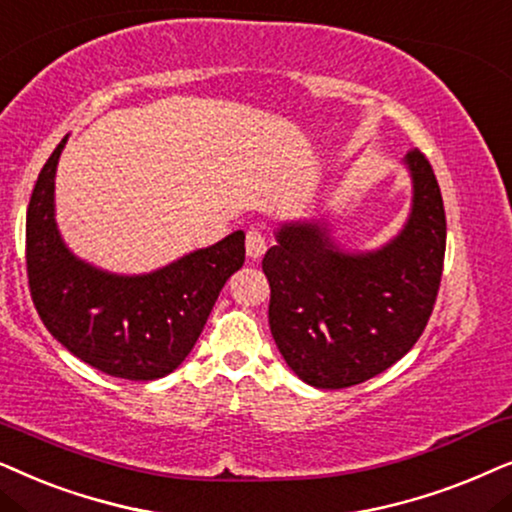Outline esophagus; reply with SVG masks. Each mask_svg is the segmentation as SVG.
<instances>
[{
	"label": "esophagus",
	"instance_id": "1",
	"mask_svg": "<svg viewBox=\"0 0 512 512\" xmlns=\"http://www.w3.org/2000/svg\"><path fill=\"white\" fill-rule=\"evenodd\" d=\"M267 248H269V238L264 236V231L250 229L248 236H245V250H248V257H252V260H260L264 252H267Z\"/></svg>",
	"mask_w": 512,
	"mask_h": 512
}]
</instances>
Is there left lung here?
<instances>
[{
    "label": "left lung",
    "mask_w": 512,
    "mask_h": 512,
    "mask_svg": "<svg viewBox=\"0 0 512 512\" xmlns=\"http://www.w3.org/2000/svg\"><path fill=\"white\" fill-rule=\"evenodd\" d=\"M412 210L403 231L370 252H346L327 222H285L262 269L269 327L285 363L316 388L377 377L417 344L438 297L447 222L438 180L407 154Z\"/></svg>",
    "instance_id": "1"
}]
</instances>
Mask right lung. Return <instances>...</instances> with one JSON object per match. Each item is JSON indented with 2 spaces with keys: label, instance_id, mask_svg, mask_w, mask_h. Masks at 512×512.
<instances>
[{
  "label": "right lung",
  "instance_id": "obj_1",
  "mask_svg": "<svg viewBox=\"0 0 512 512\" xmlns=\"http://www.w3.org/2000/svg\"><path fill=\"white\" fill-rule=\"evenodd\" d=\"M67 135L44 163L25 224L30 295L46 330L109 377L152 381L189 356L229 276L245 262V234L189 252L152 274L119 276L79 260L56 224V168Z\"/></svg>",
  "mask_w": 512,
  "mask_h": 512
}]
</instances>
